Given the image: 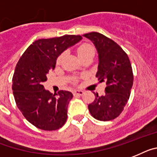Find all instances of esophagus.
<instances>
[{
	"label": "esophagus",
	"instance_id": "34e87169",
	"mask_svg": "<svg viewBox=\"0 0 157 157\" xmlns=\"http://www.w3.org/2000/svg\"><path fill=\"white\" fill-rule=\"evenodd\" d=\"M84 94V92L81 90H75L73 92V95L74 96H82Z\"/></svg>",
	"mask_w": 157,
	"mask_h": 157
}]
</instances>
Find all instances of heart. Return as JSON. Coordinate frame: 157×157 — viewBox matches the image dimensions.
Returning <instances> with one entry per match:
<instances>
[{
  "instance_id": "heart-1",
  "label": "heart",
  "mask_w": 157,
  "mask_h": 157,
  "mask_svg": "<svg viewBox=\"0 0 157 157\" xmlns=\"http://www.w3.org/2000/svg\"><path fill=\"white\" fill-rule=\"evenodd\" d=\"M95 52H96V49H95V47L90 43H82L80 45L76 48V53L78 55L79 58L82 60V59L85 58V57H88V56H94ZM63 58V54L60 55L58 56V58L56 60V62L60 63L61 60ZM75 82V81H74Z\"/></svg>"
}]
</instances>
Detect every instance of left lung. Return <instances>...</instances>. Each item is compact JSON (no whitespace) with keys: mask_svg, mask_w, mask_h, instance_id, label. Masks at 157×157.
<instances>
[{"mask_svg":"<svg viewBox=\"0 0 157 157\" xmlns=\"http://www.w3.org/2000/svg\"><path fill=\"white\" fill-rule=\"evenodd\" d=\"M93 42L99 54L97 76L105 82L104 96L94 93L95 100L89 110L95 119L112 121L119 117L127 104L133 85V73L129 58L114 40L97 32L83 35Z\"/></svg>","mask_w":157,"mask_h":157,"instance_id":"8db88e82","label":"left lung"}]
</instances>
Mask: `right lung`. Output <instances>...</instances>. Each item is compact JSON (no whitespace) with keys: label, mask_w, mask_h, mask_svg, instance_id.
<instances>
[{"label":"right lung","mask_w":157,"mask_h":157,"mask_svg":"<svg viewBox=\"0 0 157 157\" xmlns=\"http://www.w3.org/2000/svg\"><path fill=\"white\" fill-rule=\"evenodd\" d=\"M80 35L39 39L30 44L17 64L13 76V93L20 111L29 122L44 131L57 130L67 121L68 105L72 98L68 91L52 94L43 83L55 68L57 56L81 40Z\"/></svg>","instance_id":"1"}]
</instances>
